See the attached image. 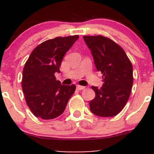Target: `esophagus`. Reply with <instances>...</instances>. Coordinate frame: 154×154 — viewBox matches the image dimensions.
Returning <instances> with one entry per match:
<instances>
[{
  "label": "esophagus",
  "instance_id": "obj_1",
  "mask_svg": "<svg viewBox=\"0 0 154 154\" xmlns=\"http://www.w3.org/2000/svg\"><path fill=\"white\" fill-rule=\"evenodd\" d=\"M85 88L84 86L79 85H77V89L78 90V91H82V90H84Z\"/></svg>",
  "mask_w": 154,
  "mask_h": 154
}]
</instances>
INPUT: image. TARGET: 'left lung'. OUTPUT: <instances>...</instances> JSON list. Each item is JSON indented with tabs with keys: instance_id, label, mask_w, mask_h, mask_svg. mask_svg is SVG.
Instances as JSON below:
<instances>
[{
	"instance_id": "1",
	"label": "left lung",
	"mask_w": 154,
	"mask_h": 154,
	"mask_svg": "<svg viewBox=\"0 0 154 154\" xmlns=\"http://www.w3.org/2000/svg\"><path fill=\"white\" fill-rule=\"evenodd\" d=\"M91 49L98 71L103 74L100 88L92 86L95 97L90 102L95 115L114 116L123 109L129 99L133 83L131 61L125 51L115 42L102 35L84 36Z\"/></svg>"
}]
</instances>
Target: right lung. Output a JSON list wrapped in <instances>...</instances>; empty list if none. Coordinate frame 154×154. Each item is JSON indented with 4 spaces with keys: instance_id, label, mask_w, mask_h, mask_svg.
<instances>
[{
    "instance_id": "obj_1",
    "label": "right lung",
    "mask_w": 154,
    "mask_h": 154,
    "mask_svg": "<svg viewBox=\"0 0 154 154\" xmlns=\"http://www.w3.org/2000/svg\"><path fill=\"white\" fill-rule=\"evenodd\" d=\"M78 38V35H73L48 40L35 48L26 61L22 91L28 107L36 117H58L75 93V85H61L54 75L60 72L63 56Z\"/></svg>"
}]
</instances>
